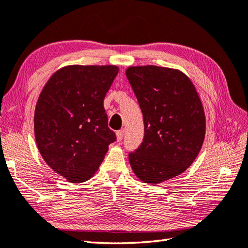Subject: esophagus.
Instances as JSON below:
<instances>
[{
  "mask_svg": "<svg viewBox=\"0 0 248 248\" xmlns=\"http://www.w3.org/2000/svg\"><path fill=\"white\" fill-rule=\"evenodd\" d=\"M124 134V129L123 130H119V131H117V132H116V137H117L118 142H120V140H123Z\"/></svg>",
  "mask_w": 248,
  "mask_h": 248,
  "instance_id": "obj_1",
  "label": "esophagus"
}]
</instances>
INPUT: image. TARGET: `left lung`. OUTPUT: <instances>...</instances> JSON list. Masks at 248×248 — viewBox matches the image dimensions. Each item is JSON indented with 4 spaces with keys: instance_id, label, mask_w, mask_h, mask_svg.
Masks as SVG:
<instances>
[{
    "instance_id": "8db88e82",
    "label": "left lung",
    "mask_w": 248,
    "mask_h": 248,
    "mask_svg": "<svg viewBox=\"0 0 248 248\" xmlns=\"http://www.w3.org/2000/svg\"><path fill=\"white\" fill-rule=\"evenodd\" d=\"M125 75L144 119V139L129 154L140 181L157 185L195 161L205 137V115L192 81L183 72L156 65L130 66Z\"/></svg>"
}]
</instances>
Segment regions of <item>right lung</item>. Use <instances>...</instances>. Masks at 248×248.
Here are the masks:
<instances>
[{
	"label": "right lung",
	"instance_id": "1",
	"mask_svg": "<svg viewBox=\"0 0 248 248\" xmlns=\"http://www.w3.org/2000/svg\"><path fill=\"white\" fill-rule=\"evenodd\" d=\"M116 65H69L46 82L35 106L34 133L43 159L71 183L91 178L116 140L103 101Z\"/></svg>",
	"mask_w": 248,
	"mask_h": 248
}]
</instances>
